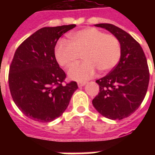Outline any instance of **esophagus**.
Instances as JSON below:
<instances>
[{
	"label": "esophagus",
	"instance_id": "34e87169",
	"mask_svg": "<svg viewBox=\"0 0 155 155\" xmlns=\"http://www.w3.org/2000/svg\"><path fill=\"white\" fill-rule=\"evenodd\" d=\"M86 84V82H78V86L79 87H83Z\"/></svg>",
	"mask_w": 155,
	"mask_h": 155
}]
</instances>
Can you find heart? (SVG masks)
<instances>
[{
    "label": "heart",
    "mask_w": 155,
    "mask_h": 155,
    "mask_svg": "<svg viewBox=\"0 0 155 155\" xmlns=\"http://www.w3.org/2000/svg\"><path fill=\"white\" fill-rule=\"evenodd\" d=\"M70 42L60 40L54 48L57 63L64 68H70L77 63L82 54L84 62L69 71L71 80L84 81L92 78L97 68L101 73L113 70L121 55L117 38L104 34L96 28H85L69 35Z\"/></svg>",
    "instance_id": "obj_1"
}]
</instances>
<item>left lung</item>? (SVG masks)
<instances>
[{
    "label": "left lung",
    "mask_w": 155,
    "mask_h": 155,
    "mask_svg": "<svg viewBox=\"0 0 155 155\" xmlns=\"http://www.w3.org/2000/svg\"><path fill=\"white\" fill-rule=\"evenodd\" d=\"M95 26L104 28L117 38L121 55L117 65L96 81L100 92L92 104L104 117L121 120L137 110L147 94L150 80L147 58L139 43L125 30L108 23Z\"/></svg>",
    "instance_id": "obj_1"
}]
</instances>
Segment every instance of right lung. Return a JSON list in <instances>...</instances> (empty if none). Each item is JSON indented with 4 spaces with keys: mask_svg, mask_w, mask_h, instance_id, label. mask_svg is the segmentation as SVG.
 I'll list each match as a JSON object with an SVG mask.
<instances>
[{
    "mask_svg": "<svg viewBox=\"0 0 155 155\" xmlns=\"http://www.w3.org/2000/svg\"><path fill=\"white\" fill-rule=\"evenodd\" d=\"M75 27H43L16 50L9 68V89L16 105L32 120L51 122L60 117L78 88L74 81L63 85L66 74L54 57L58 38Z\"/></svg>",
    "mask_w": 155,
    "mask_h": 155,
    "instance_id": "add662e5",
    "label": "right lung"
}]
</instances>
